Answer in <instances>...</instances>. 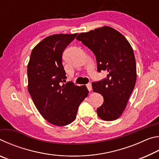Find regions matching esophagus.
<instances>
[{"label":"esophagus","instance_id":"1","mask_svg":"<svg viewBox=\"0 0 159 159\" xmlns=\"http://www.w3.org/2000/svg\"><path fill=\"white\" fill-rule=\"evenodd\" d=\"M86 86H87V88L88 90L90 91L91 90H92V85H91V83H88L87 85H86Z\"/></svg>","mask_w":159,"mask_h":159}]
</instances>
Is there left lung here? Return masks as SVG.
Returning a JSON list of instances; mask_svg holds the SVG:
<instances>
[{"mask_svg":"<svg viewBox=\"0 0 159 159\" xmlns=\"http://www.w3.org/2000/svg\"><path fill=\"white\" fill-rule=\"evenodd\" d=\"M76 39L95 54L98 71H107L106 79L93 82V91L100 93L104 102L97 109L104 120L119 118L127 105L136 83V62L133 48L116 29L104 26L85 33Z\"/></svg>","mask_w":159,"mask_h":159,"instance_id":"obj_1","label":"left lung"}]
</instances>
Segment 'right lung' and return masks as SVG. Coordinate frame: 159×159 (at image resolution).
Returning a JSON list of instances; mask_svg holds the SVG:
<instances>
[{"label": "right lung", "instance_id": "obj_1", "mask_svg": "<svg viewBox=\"0 0 159 159\" xmlns=\"http://www.w3.org/2000/svg\"><path fill=\"white\" fill-rule=\"evenodd\" d=\"M77 36L55 34L34 48L27 66L28 90L35 106L48 122L64 126L74 121L80 103L88 95L85 85L66 82L62 53Z\"/></svg>", "mask_w": 159, "mask_h": 159}]
</instances>
